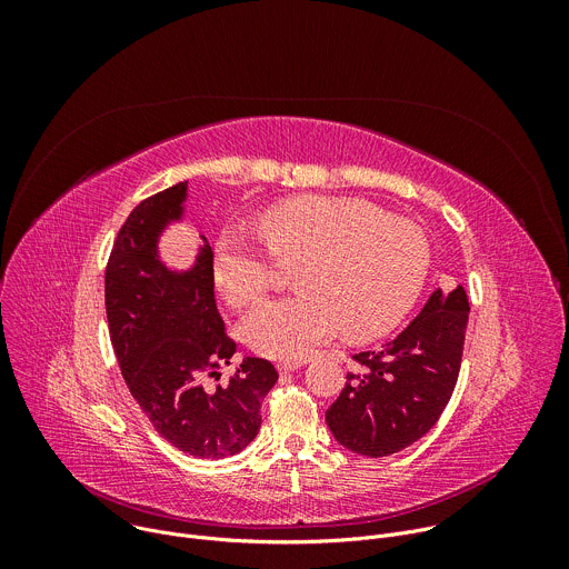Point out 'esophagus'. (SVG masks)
<instances>
[{
    "mask_svg": "<svg viewBox=\"0 0 569 569\" xmlns=\"http://www.w3.org/2000/svg\"><path fill=\"white\" fill-rule=\"evenodd\" d=\"M299 367H303V360H283V362H279V373H290Z\"/></svg>",
    "mask_w": 569,
    "mask_h": 569,
    "instance_id": "esophagus-1",
    "label": "esophagus"
}]
</instances>
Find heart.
<instances>
[{
  "label": "heart",
  "mask_w": 569,
  "mask_h": 569,
  "mask_svg": "<svg viewBox=\"0 0 569 569\" xmlns=\"http://www.w3.org/2000/svg\"><path fill=\"white\" fill-rule=\"evenodd\" d=\"M257 224L279 261H295L292 283L299 286L242 323V338L266 358H306L338 329L353 340L389 331L428 274L426 231L362 200L299 196L266 209ZM211 274L220 297L236 308L270 288L268 259L231 231L216 242Z\"/></svg>",
  "instance_id": "heart-1"
}]
</instances>
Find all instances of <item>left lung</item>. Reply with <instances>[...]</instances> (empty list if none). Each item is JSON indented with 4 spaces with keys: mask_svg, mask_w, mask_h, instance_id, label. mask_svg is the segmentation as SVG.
I'll return each mask as SVG.
<instances>
[{
    "mask_svg": "<svg viewBox=\"0 0 569 569\" xmlns=\"http://www.w3.org/2000/svg\"><path fill=\"white\" fill-rule=\"evenodd\" d=\"M468 312L461 286L439 288L400 336L353 356L356 369L327 410L345 448L387 457L432 430L459 378Z\"/></svg>",
    "mask_w": 569,
    "mask_h": 569,
    "instance_id": "1",
    "label": "left lung"
}]
</instances>
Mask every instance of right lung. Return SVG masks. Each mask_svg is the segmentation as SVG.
Masks as SVG:
<instances>
[{
  "label": "right lung",
  "mask_w": 569,
  "mask_h": 569,
  "mask_svg": "<svg viewBox=\"0 0 569 569\" xmlns=\"http://www.w3.org/2000/svg\"><path fill=\"white\" fill-rule=\"evenodd\" d=\"M184 198L180 182L141 200L121 224L106 268L108 329L121 376L159 437L198 459H220L252 443L279 373L248 358L227 385L204 387L236 342L216 306L211 248L180 274L157 259V238L182 216Z\"/></svg>",
  "instance_id": "1"
}]
</instances>
